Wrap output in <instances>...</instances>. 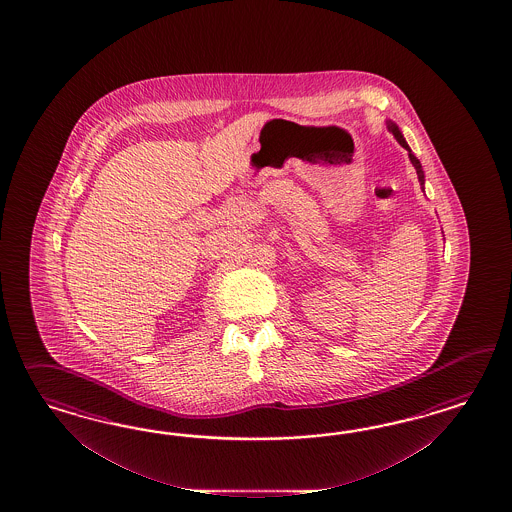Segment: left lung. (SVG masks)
<instances>
[{
  "mask_svg": "<svg viewBox=\"0 0 512 512\" xmlns=\"http://www.w3.org/2000/svg\"><path fill=\"white\" fill-rule=\"evenodd\" d=\"M388 131H392V135L396 137V140L402 144L403 148L409 152V159H411V163H413V167L417 169V174H419V182L420 186H424V171H422V165H420L419 159L413 155L411 152V148H409V144L405 142L403 139L402 131L398 129V125L394 124V122H387Z\"/></svg>",
  "mask_w": 512,
  "mask_h": 512,
  "instance_id": "obj_1",
  "label": "left lung"
}]
</instances>
